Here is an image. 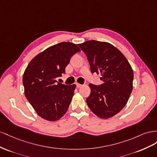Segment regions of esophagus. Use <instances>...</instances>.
I'll list each match as a JSON object with an SVG mask.
<instances>
[{
    "label": "esophagus",
    "instance_id": "34e87169",
    "mask_svg": "<svg viewBox=\"0 0 157 157\" xmlns=\"http://www.w3.org/2000/svg\"><path fill=\"white\" fill-rule=\"evenodd\" d=\"M76 86H77V87H78V88H80V87H82L83 86L82 84H79L78 83H76Z\"/></svg>",
    "mask_w": 157,
    "mask_h": 157
}]
</instances>
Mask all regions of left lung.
I'll list each match as a JSON object with an SVG mask.
<instances>
[{"instance_id": "1", "label": "left lung", "mask_w": 157, "mask_h": 157, "mask_svg": "<svg viewBox=\"0 0 157 157\" xmlns=\"http://www.w3.org/2000/svg\"><path fill=\"white\" fill-rule=\"evenodd\" d=\"M86 54L91 73L101 74L102 83H90L86 98L89 109L101 118L113 117L126 106L133 89V71L126 58L106 42L91 40L79 44Z\"/></svg>"}]
</instances>
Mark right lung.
<instances>
[{"label": "right lung", "mask_w": 157, "mask_h": 157, "mask_svg": "<svg viewBox=\"0 0 157 157\" xmlns=\"http://www.w3.org/2000/svg\"><path fill=\"white\" fill-rule=\"evenodd\" d=\"M81 51L77 44L62 42L30 61L23 75L24 93L37 114L48 121L61 118L68 109L76 86L57 82L71 57Z\"/></svg>", "instance_id": "add662e5"}]
</instances>
